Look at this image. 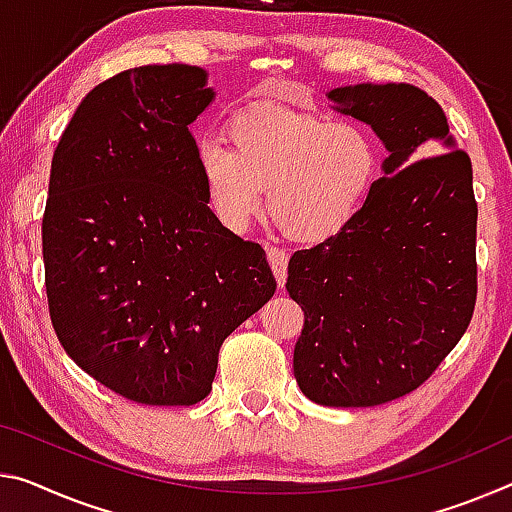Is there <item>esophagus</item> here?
Listing matches in <instances>:
<instances>
[{
	"label": "esophagus",
	"mask_w": 512,
	"mask_h": 512,
	"mask_svg": "<svg viewBox=\"0 0 512 512\" xmlns=\"http://www.w3.org/2000/svg\"><path fill=\"white\" fill-rule=\"evenodd\" d=\"M266 257H269V264L275 273V280H278V285L282 287L287 280V266H289V253L287 250H280L275 246L266 248Z\"/></svg>",
	"instance_id": "obj_1"
}]
</instances>
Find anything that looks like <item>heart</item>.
I'll return each mask as SVG.
<instances>
[{
	"mask_svg": "<svg viewBox=\"0 0 512 512\" xmlns=\"http://www.w3.org/2000/svg\"><path fill=\"white\" fill-rule=\"evenodd\" d=\"M227 141L198 143L196 161L218 223L241 232L266 209L282 234L321 241L353 221L376 186L380 145L358 123H328L273 104L234 113Z\"/></svg>",
	"mask_w": 512,
	"mask_h": 512,
	"instance_id": "1",
	"label": "heart"
}]
</instances>
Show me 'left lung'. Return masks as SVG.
Listing matches in <instances>:
<instances>
[{
  "label": "left lung",
  "mask_w": 512,
  "mask_h": 512,
  "mask_svg": "<svg viewBox=\"0 0 512 512\" xmlns=\"http://www.w3.org/2000/svg\"><path fill=\"white\" fill-rule=\"evenodd\" d=\"M389 157L351 223L289 259L305 314L294 376L307 399L371 408L415 392L460 342L476 305L472 159L440 104L412 84L328 93Z\"/></svg>",
  "instance_id": "left-lung-1"
}]
</instances>
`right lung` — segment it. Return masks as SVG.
I'll use <instances>...</instances> for the list:
<instances>
[{
	"label": "right lung",
	"mask_w": 512,
	"mask_h": 512,
	"mask_svg": "<svg viewBox=\"0 0 512 512\" xmlns=\"http://www.w3.org/2000/svg\"><path fill=\"white\" fill-rule=\"evenodd\" d=\"M196 66L97 84L52 157L43 216L50 319L88 376L143 405L212 392L218 351L275 294L264 248L227 230L189 125L214 91Z\"/></svg>",
	"instance_id": "1"
}]
</instances>
